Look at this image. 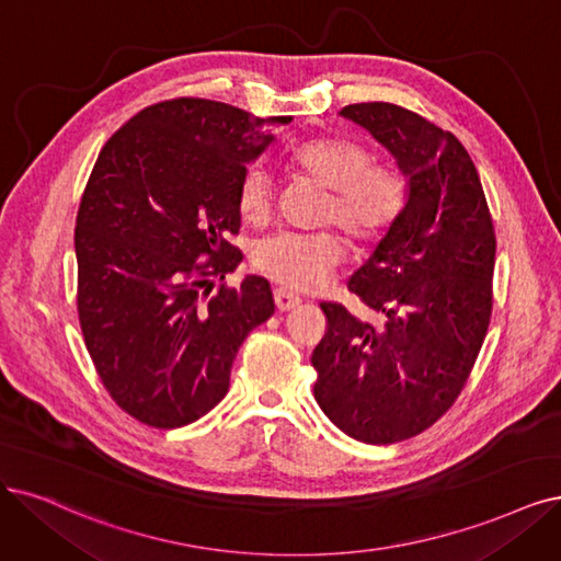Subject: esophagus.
<instances>
[{
  "instance_id": "esophagus-1",
  "label": "esophagus",
  "mask_w": 561,
  "mask_h": 561,
  "mask_svg": "<svg viewBox=\"0 0 561 561\" xmlns=\"http://www.w3.org/2000/svg\"><path fill=\"white\" fill-rule=\"evenodd\" d=\"M275 305H277L279 312H288V309H294V307L300 305V298L294 296V294H288L286 288H275Z\"/></svg>"
}]
</instances>
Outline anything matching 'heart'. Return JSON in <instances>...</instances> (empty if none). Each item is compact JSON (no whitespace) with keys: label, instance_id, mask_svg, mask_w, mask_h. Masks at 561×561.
Segmentation results:
<instances>
[{"label":"heart","instance_id":"obj_1","mask_svg":"<svg viewBox=\"0 0 561 561\" xmlns=\"http://www.w3.org/2000/svg\"><path fill=\"white\" fill-rule=\"evenodd\" d=\"M302 173L330 190L323 221L337 224L358 244L383 238L407 205V180L390 163L371 161L365 145L348 138H317L294 152ZM238 210L261 226L273 215L275 184L263 165H249L238 182ZM346 256V242L335 231L273 233L254 247L252 263L261 275L291 291H317Z\"/></svg>","mask_w":561,"mask_h":561}]
</instances>
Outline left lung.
I'll return each mask as SVG.
<instances>
[{"instance_id": "1", "label": "left lung", "mask_w": 561, "mask_h": 561, "mask_svg": "<svg viewBox=\"0 0 561 561\" xmlns=\"http://www.w3.org/2000/svg\"><path fill=\"white\" fill-rule=\"evenodd\" d=\"M398 159L409 192L400 219L348 279L381 323L321 302L314 398L365 444L416 437L458 400L492 314L494 226L476 165L450 131L396 103L340 111Z\"/></svg>"}]
</instances>
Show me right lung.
<instances>
[{
    "label": "right lung",
    "mask_w": 561,
    "mask_h": 561,
    "mask_svg": "<svg viewBox=\"0 0 561 561\" xmlns=\"http://www.w3.org/2000/svg\"><path fill=\"white\" fill-rule=\"evenodd\" d=\"M288 122L180 96L134 115L99 152L76 217L78 319L103 386L145 425L215 409L240 344L275 312L259 275L210 291L242 261L228 242L238 182Z\"/></svg>",
    "instance_id": "right-lung-1"
}]
</instances>
